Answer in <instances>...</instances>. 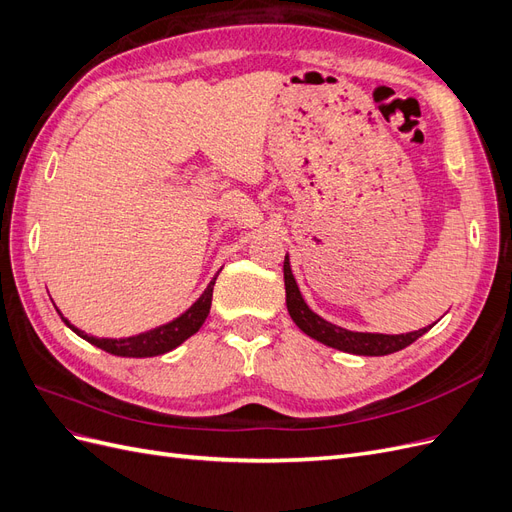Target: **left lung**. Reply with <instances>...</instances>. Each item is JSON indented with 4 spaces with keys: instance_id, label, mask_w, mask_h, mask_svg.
Listing matches in <instances>:
<instances>
[{
    "instance_id": "8db88e82",
    "label": "left lung",
    "mask_w": 512,
    "mask_h": 512,
    "mask_svg": "<svg viewBox=\"0 0 512 512\" xmlns=\"http://www.w3.org/2000/svg\"><path fill=\"white\" fill-rule=\"evenodd\" d=\"M284 286H286V307L288 314L294 320L297 327L309 335L316 342L331 346L335 350H344L350 354H361V356H384V354H393L397 350H404L412 342H416L418 337L425 335L433 324L425 329H418L412 333H401V335H382V333H359V331H348L337 327V324H331L329 320L320 318L316 312L307 307L305 299L301 297V290L294 282V275L290 269V260L288 256L284 258Z\"/></svg>"
}]
</instances>
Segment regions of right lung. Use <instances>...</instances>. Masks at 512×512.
<instances>
[{"instance_id": "1", "label": "right lung", "mask_w": 512, "mask_h": 512, "mask_svg": "<svg viewBox=\"0 0 512 512\" xmlns=\"http://www.w3.org/2000/svg\"><path fill=\"white\" fill-rule=\"evenodd\" d=\"M215 280H218V277H213L207 290L200 294L198 301L188 309V312H183L179 318L162 324V327H158V329H151L147 333H138L132 337L111 339V337L87 335L85 331L76 329L74 324H70L64 316L61 314L59 316L76 335L87 339L89 344L102 348L104 352H111L115 356H134V359H145V356H158V354L175 350L177 346H181L185 342V339L192 337L200 327H203V322L207 320L209 309H211Z\"/></svg>"}]
</instances>
